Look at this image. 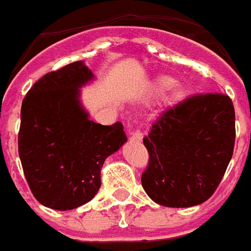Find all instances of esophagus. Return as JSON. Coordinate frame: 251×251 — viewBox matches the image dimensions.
<instances>
[{"mask_svg": "<svg viewBox=\"0 0 251 251\" xmlns=\"http://www.w3.org/2000/svg\"><path fill=\"white\" fill-rule=\"evenodd\" d=\"M129 139H131V142H142V139H143L142 131H140V129H134V131L129 134Z\"/></svg>", "mask_w": 251, "mask_h": 251, "instance_id": "34e87169", "label": "esophagus"}]
</instances>
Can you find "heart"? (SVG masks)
Returning a JSON list of instances; mask_svg holds the SVG:
<instances>
[{"label": "heart", "instance_id": "heart-1", "mask_svg": "<svg viewBox=\"0 0 251 251\" xmlns=\"http://www.w3.org/2000/svg\"><path fill=\"white\" fill-rule=\"evenodd\" d=\"M176 85V81H174L173 78L170 77H161L158 78L157 82L154 85V90H155V93H166L169 92L170 89H173V86ZM176 97L177 99H181L182 97V93L178 92V93L176 94Z\"/></svg>", "mask_w": 251, "mask_h": 251}]
</instances>
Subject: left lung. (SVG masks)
I'll use <instances>...</instances> for the list:
<instances>
[{
    "mask_svg": "<svg viewBox=\"0 0 251 251\" xmlns=\"http://www.w3.org/2000/svg\"><path fill=\"white\" fill-rule=\"evenodd\" d=\"M149 162L146 193L165 207L207 201L230 163L235 145V111L223 93H199L169 106L143 138Z\"/></svg>",
    "mask_w": 251,
    "mask_h": 251,
    "instance_id": "1",
    "label": "left lung"
}]
</instances>
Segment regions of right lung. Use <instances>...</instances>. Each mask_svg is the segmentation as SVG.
<instances>
[{
  "label": "right lung",
  "instance_id": "1",
  "mask_svg": "<svg viewBox=\"0 0 251 251\" xmlns=\"http://www.w3.org/2000/svg\"><path fill=\"white\" fill-rule=\"evenodd\" d=\"M93 74L81 60L47 73L21 105L19 155L32 195L46 207L67 211L90 201L101 186L108 155L127 140L123 124L89 120L78 88Z\"/></svg>",
  "mask_w": 251,
  "mask_h": 251
}]
</instances>
